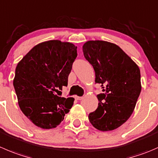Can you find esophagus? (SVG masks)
Returning <instances> with one entry per match:
<instances>
[{
    "label": "esophagus",
    "mask_w": 158,
    "mask_h": 158,
    "mask_svg": "<svg viewBox=\"0 0 158 158\" xmlns=\"http://www.w3.org/2000/svg\"><path fill=\"white\" fill-rule=\"evenodd\" d=\"M75 98H76V99H77V100H81V99H83V96H75Z\"/></svg>",
    "instance_id": "obj_1"
}]
</instances>
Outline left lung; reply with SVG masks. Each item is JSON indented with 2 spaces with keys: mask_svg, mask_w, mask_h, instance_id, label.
<instances>
[{
  "mask_svg": "<svg viewBox=\"0 0 158 158\" xmlns=\"http://www.w3.org/2000/svg\"><path fill=\"white\" fill-rule=\"evenodd\" d=\"M84 57L93 65L96 83L103 93L97 95L98 107L89 120L101 131L116 129L130 118L141 91L137 64L118 45L105 41H89L82 46Z\"/></svg>",
  "mask_w": 158,
  "mask_h": 158,
  "instance_id": "8db88e82",
  "label": "left lung"
}]
</instances>
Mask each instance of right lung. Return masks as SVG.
<instances>
[{"label":"right lung","instance_id":"obj_1","mask_svg":"<svg viewBox=\"0 0 158 158\" xmlns=\"http://www.w3.org/2000/svg\"><path fill=\"white\" fill-rule=\"evenodd\" d=\"M77 47L51 40L35 45L18 62L13 85L22 113L35 125L52 129L69 112L74 98L56 93L68 85Z\"/></svg>","mask_w":158,"mask_h":158}]
</instances>
